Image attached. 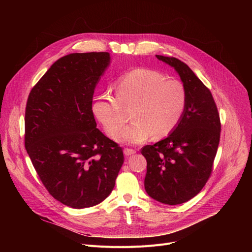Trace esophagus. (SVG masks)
Wrapping results in <instances>:
<instances>
[{
	"instance_id": "esophagus-1",
	"label": "esophagus",
	"mask_w": 252,
	"mask_h": 252,
	"mask_svg": "<svg viewBox=\"0 0 252 252\" xmlns=\"http://www.w3.org/2000/svg\"><path fill=\"white\" fill-rule=\"evenodd\" d=\"M124 153H125V155H126V156H129V155H133V154H135V153H136V151H135L134 149L126 148V149L124 150Z\"/></svg>"
}]
</instances>
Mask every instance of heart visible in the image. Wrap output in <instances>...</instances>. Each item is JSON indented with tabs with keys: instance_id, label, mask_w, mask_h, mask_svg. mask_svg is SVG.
<instances>
[{
	"instance_id": "obj_1",
	"label": "heart",
	"mask_w": 252,
	"mask_h": 252,
	"mask_svg": "<svg viewBox=\"0 0 252 252\" xmlns=\"http://www.w3.org/2000/svg\"><path fill=\"white\" fill-rule=\"evenodd\" d=\"M115 98L104 94L93 104V113L111 139H116L125 122L124 109L133 108V125L127 127L118 141L138 145L153 135H169L186 110L188 95L185 85L166 78L161 71L147 67L131 69L114 84Z\"/></svg>"
}]
</instances>
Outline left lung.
Masks as SVG:
<instances>
[{"label": "left lung", "instance_id": "1", "mask_svg": "<svg viewBox=\"0 0 252 252\" xmlns=\"http://www.w3.org/2000/svg\"><path fill=\"white\" fill-rule=\"evenodd\" d=\"M156 57L177 70L188 101L173 133L141 149L147 160L144 186L156 201L177 205L192 199L210 178L220 144V119L211 92L186 63L175 57Z\"/></svg>", "mask_w": 252, "mask_h": 252}]
</instances>
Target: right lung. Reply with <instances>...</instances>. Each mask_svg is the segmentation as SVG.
Here are the masks:
<instances>
[{
  "label": "right lung",
  "instance_id": "obj_1",
  "mask_svg": "<svg viewBox=\"0 0 252 252\" xmlns=\"http://www.w3.org/2000/svg\"><path fill=\"white\" fill-rule=\"evenodd\" d=\"M109 53L58 59L32 89L25 107V149L45 188L72 208L99 204L114 188L123 148L97 128L93 95Z\"/></svg>",
  "mask_w": 252,
  "mask_h": 252
}]
</instances>
